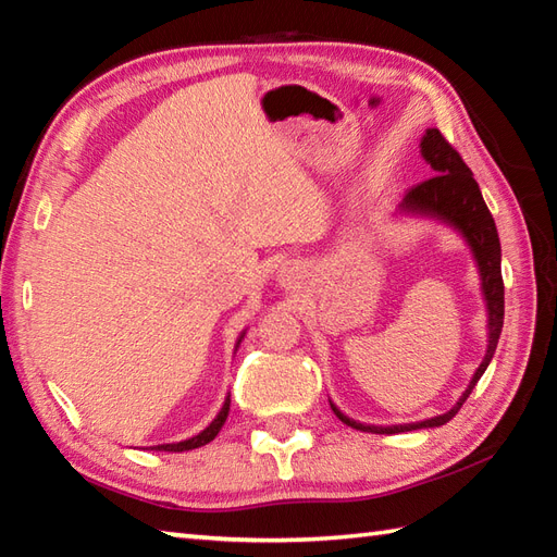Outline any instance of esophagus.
<instances>
[{
  "label": "esophagus",
  "instance_id": "obj_1",
  "mask_svg": "<svg viewBox=\"0 0 557 557\" xmlns=\"http://www.w3.org/2000/svg\"><path fill=\"white\" fill-rule=\"evenodd\" d=\"M282 282H292V277H294V270H285V272H282Z\"/></svg>",
  "mask_w": 557,
  "mask_h": 557
}]
</instances>
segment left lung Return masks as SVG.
Returning a JSON list of instances; mask_svg holds the SVG:
<instances>
[{
    "label": "left lung",
    "instance_id": "obj_1",
    "mask_svg": "<svg viewBox=\"0 0 557 557\" xmlns=\"http://www.w3.org/2000/svg\"><path fill=\"white\" fill-rule=\"evenodd\" d=\"M421 156L437 174L409 188L405 200H401V210L419 212V215H431L453 224V227L461 232V236H465L467 244L471 246L481 272L483 297H486V306H488V349L474 377H471L469 387L465 389V395L459 397V401L453 409L441 413V417L425 419L419 423H405V425H366L359 421H351L333 405V401H330L335 417L357 431L393 435V433H405V431H417V429H433V425L447 423L461 409V405H465L467 397L471 395V389H474L479 377L483 375V371L488 369L503 333L505 285H503V272H500V239H498V230H495V220L491 215L486 200L481 196V188L474 180V174H471V170L467 168V162L461 160L459 152L447 144L445 136L437 132V128H429L425 136L421 138Z\"/></svg>",
    "mask_w": 557,
    "mask_h": 557
}]
</instances>
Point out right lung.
<instances>
[{
	"instance_id": "obj_1",
	"label": "right lung",
	"mask_w": 557,
	"mask_h": 557,
	"mask_svg": "<svg viewBox=\"0 0 557 557\" xmlns=\"http://www.w3.org/2000/svg\"><path fill=\"white\" fill-rule=\"evenodd\" d=\"M242 342V339H239ZM227 413H230V395L227 399H224V405L220 409V413L215 419H212V423L208 425L206 431H200L198 435L188 437V441H182V443H168V445H158L156 449H164V453H186V449H196L200 445H208L212 437H215L220 433V429L224 425V421H227Z\"/></svg>"
}]
</instances>
